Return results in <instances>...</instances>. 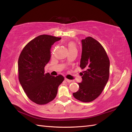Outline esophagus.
Wrapping results in <instances>:
<instances>
[{"label":"esophagus","mask_w":132,"mask_h":132,"mask_svg":"<svg viewBox=\"0 0 132 132\" xmlns=\"http://www.w3.org/2000/svg\"><path fill=\"white\" fill-rule=\"evenodd\" d=\"M65 80L67 82H68V83H71V82H72V80H69V79H67V78H65Z\"/></svg>","instance_id":"esophagus-1"}]
</instances>
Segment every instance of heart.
Listing matches in <instances>:
<instances>
[{
  "mask_svg": "<svg viewBox=\"0 0 132 132\" xmlns=\"http://www.w3.org/2000/svg\"><path fill=\"white\" fill-rule=\"evenodd\" d=\"M68 47L69 49H77L76 48V45L74 43V42H70L68 44Z\"/></svg>",
  "mask_w": 132,
  "mask_h": 132,
  "instance_id": "b5f03b06",
  "label": "heart"
}]
</instances>
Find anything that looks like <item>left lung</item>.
Here are the masks:
<instances>
[{
  "mask_svg": "<svg viewBox=\"0 0 132 132\" xmlns=\"http://www.w3.org/2000/svg\"><path fill=\"white\" fill-rule=\"evenodd\" d=\"M82 52L80 67L85 69L79 89L72 94L82 102H91L102 94L109 76V58L104 48L91 37L82 40Z\"/></svg>",
  "mask_w": 132,
  "mask_h": 132,
  "instance_id": "obj_1",
  "label": "left lung"
}]
</instances>
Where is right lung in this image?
<instances>
[{
  "mask_svg": "<svg viewBox=\"0 0 132 132\" xmlns=\"http://www.w3.org/2000/svg\"><path fill=\"white\" fill-rule=\"evenodd\" d=\"M61 37L43 35L28 43L22 50L18 60L20 83L29 99L44 105L54 99L58 86L64 80L61 75L45 74L44 68L50 61V49Z\"/></svg>",
  "mask_w": 132,
  "mask_h": 132,
  "instance_id": "right-lung-1",
  "label": "right lung"
}]
</instances>
